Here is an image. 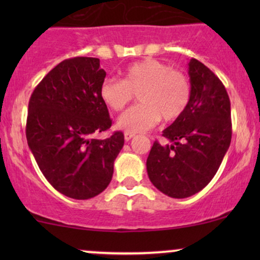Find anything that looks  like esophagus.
<instances>
[{
  "label": "esophagus",
  "mask_w": 260,
  "mask_h": 260,
  "mask_svg": "<svg viewBox=\"0 0 260 260\" xmlns=\"http://www.w3.org/2000/svg\"><path fill=\"white\" fill-rule=\"evenodd\" d=\"M134 136H136V134L132 133V132H124V139H126L127 142H129V140L132 139Z\"/></svg>",
  "instance_id": "obj_1"
}]
</instances>
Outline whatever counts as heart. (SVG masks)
I'll list each match as a JSON object with an SVG mask.
<instances>
[{
	"label": "heart",
	"instance_id": "b5f03b06",
	"mask_svg": "<svg viewBox=\"0 0 260 260\" xmlns=\"http://www.w3.org/2000/svg\"><path fill=\"white\" fill-rule=\"evenodd\" d=\"M138 92L139 104L118 117L117 124L127 132H145L161 117L174 121L183 113L190 99V86L183 73L157 59L148 58L131 64L122 80L106 78L100 98L113 111H121Z\"/></svg>",
	"mask_w": 260,
	"mask_h": 260
}]
</instances>
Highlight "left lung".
<instances>
[{
	"label": "left lung",
	"instance_id": "obj_1",
	"mask_svg": "<svg viewBox=\"0 0 260 260\" xmlns=\"http://www.w3.org/2000/svg\"><path fill=\"white\" fill-rule=\"evenodd\" d=\"M190 99L183 113L155 142L147 159L149 180L171 198H187L213 180L231 143V104L225 86L210 70L188 62Z\"/></svg>",
	"mask_w": 260,
	"mask_h": 260
}]
</instances>
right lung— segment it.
<instances>
[{
	"label": "right lung",
	"mask_w": 260,
	"mask_h": 260,
	"mask_svg": "<svg viewBox=\"0 0 260 260\" xmlns=\"http://www.w3.org/2000/svg\"><path fill=\"white\" fill-rule=\"evenodd\" d=\"M105 77L99 58L64 59L44 77L29 100V149L51 186L73 199H90L106 189L124 144L122 132L92 138L112 124L100 98Z\"/></svg>",
	"instance_id": "right-lung-1"
}]
</instances>
